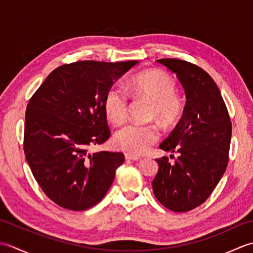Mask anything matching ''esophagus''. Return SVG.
Masks as SVG:
<instances>
[{
	"instance_id": "1",
	"label": "esophagus",
	"mask_w": 253,
	"mask_h": 253,
	"mask_svg": "<svg viewBox=\"0 0 253 253\" xmlns=\"http://www.w3.org/2000/svg\"><path fill=\"white\" fill-rule=\"evenodd\" d=\"M125 158L128 161H139V160H141L140 157H136V155H131V154H128V153L125 154Z\"/></svg>"
}]
</instances>
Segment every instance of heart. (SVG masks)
<instances>
[{
	"label": "heart",
	"mask_w": 253,
	"mask_h": 253,
	"mask_svg": "<svg viewBox=\"0 0 253 253\" xmlns=\"http://www.w3.org/2000/svg\"><path fill=\"white\" fill-rule=\"evenodd\" d=\"M176 84L169 74L161 71H149L132 77L127 84V90L136 98L146 99L152 103L151 117L161 125L169 128L175 125L182 113V102L176 95ZM128 94L120 84H113L104 98L106 117L120 125L128 115ZM160 131L155 125L129 124L121 128L114 136L116 146L124 151L140 155L158 141Z\"/></svg>",
	"instance_id": "1"
}]
</instances>
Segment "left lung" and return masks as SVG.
I'll list each match as a JSON object with an SVG mask.
<instances>
[{
    "mask_svg": "<svg viewBox=\"0 0 253 253\" xmlns=\"http://www.w3.org/2000/svg\"><path fill=\"white\" fill-rule=\"evenodd\" d=\"M185 90L181 120L160 148L178 153L174 164L157 159L152 181L155 198L174 212H188L207 200L226 170L232 123L218 87L210 75L189 62L162 58ZM174 157V155H170Z\"/></svg>",
    "mask_w": 253,
    "mask_h": 253,
    "instance_id": "left-lung-1",
    "label": "left lung"
}]
</instances>
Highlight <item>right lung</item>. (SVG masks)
<instances>
[{
    "instance_id": "add662e5",
    "label": "right lung",
    "mask_w": 253,
    "mask_h": 253,
    "mask_svg": "<svg viewBox=\"0 0 253 253\" xmlns=\"http://www.w3.org/2000/svg\"><path fill=\"white\" fill-rule=\"evenodd\" d=\"M138 61H82L54 69L31 96L24 151L37 182L57 206L84 211L110 189L121 152H91L109 139L104 98Z\"/></svg>"
}]
</instances>
